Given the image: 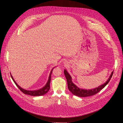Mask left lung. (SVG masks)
<instances>
[{
    "label": "left lung",
    "instance_id": "left-lung-1",
    "mask_svg": "<svg viewBox=\"0 0 123 123\" xmlns=\"http://www.w3.org/2000/svg\"><path fill=\"white\" fill-rule=\"evenodd\" d=\"M113 73V71H112V73H111L108 80L106 81V82L105 83H104V84L100 85L98 87L95 88L94 89H90V90L88 89V90H87V89H83L78 88L75 84L72 83V78L71 77L70 74L68 73L67 71L66 70H64V74L67 79V81L68 88L69 91L71 92L73 94L81 98H85L87 97V96H92L98 93L102 89H103L108 84V83L109 82L110 79H111V77H112Z\"/></svg>",
    "mask_w": 123,
    "mask_h": 123
}]
</instances>
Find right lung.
Masks as SVG:
<instances>
[{
  "label": "right lung",
  "instance_id": "add662e5",
  "mask_svg": "<svg viewBox=\"0 0 123 123\" xmlns=\"http://www.w3.org/2000/svg\"><path fill=\"white\" fill-rule=\"evenodd\" d=\"M53 68L52 69L51 71L50 72V75L49 77V79H48V82L47 83L46 85L44 86L42 88V89H40L39 90H33V91H31V90H26L25 89H24L22 88H21L19 86H18V85H17V84L16 83V81L14 80L13 77H12V76L11 75V77L13 80L14 81V82L15 83V84H16V85L17 86V87L19 89V90L24 93V94H27V95H29L31 96H42L44 94H46L49 91V90H50V81H51V74H52V70L53 69Z\"/></svg>",
  "mask_w": 123,
  "mask_h": 123
}]
</instances>
